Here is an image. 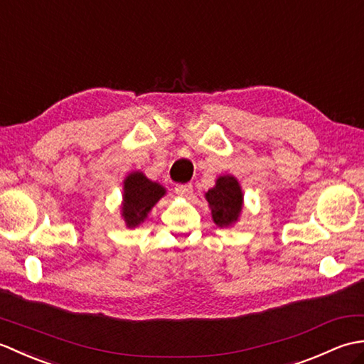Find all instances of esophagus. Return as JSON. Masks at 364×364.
Returning <instances> with one entry per match:
<instances>
[{
    "label": "esophagus",
    "mask_w": 364,
    "mask_h": 364,
    "mask_svg": "<svg viewBox=\"0 0 364 364\" xmlns=\"http://www.w3.org/2000/svg\"><path fill=\"white\" fill-rule=\"evenodd\" d=\"M175 192H176V194H180V196H189L191 192H192V184L191 183H188V184H176Z\"/></svg>",
    "instance_id": "esophagus-1"
}]
</instances>
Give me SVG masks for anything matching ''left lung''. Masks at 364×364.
Wrapping results in <instances>:
<instances>
[{
	"mask_svg": "<svg viewBox=\"0 0 364 364\" xmlns=\"http://www.w3.org/2000/svg\"><path fill=\"white\" fill-rule=\"evenodd\" d=\"M211 208L213 220L218 227L225 228L237 222L242 211V189L233 175L219 176L215 186L205 194Z\"/></svg>",
	"mask_w": 364,
	"mask_h": 364,
	"instance_id": "obj_1",
	"label": "left lung"
}]
</instances>
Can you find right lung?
Here are the masks:
<instances>
[{
	"instance_id": "obj_1",
	"label": "right lung",
	"mask_w": 364,
	"mask_h": 364,
	"mask_svg": "<svg viewBox=\"0 0 364 364\" xmlns=\"http://www.w3.org/2000/svg\"><path fill=\"white\" fill-rule=\"evenodd\" d=\"M166 189L149 180L142 172L129 173L123 181L122 218L127 227L134 228L144 222L151 208L164 197Z\"/></svg>"
}]
</instances>
